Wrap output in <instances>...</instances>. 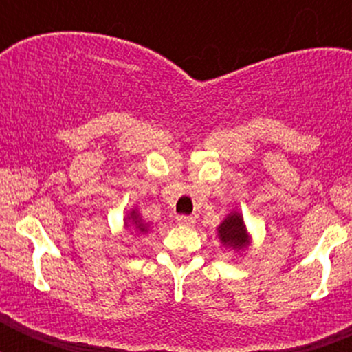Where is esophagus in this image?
I'll list each match as a JSON object with an SVG mask.
<instances>
[{
	"label": "esophagus",
	"mask_w": 352,
	"mask_h": 352,
	"mask_svg": "<svg viewBox=\"0 0 352 352\" xmlns=\"http://www.w3.org/2000/svg\"><path fill=\"white\" fill-rule=\"evenodd\" d=\"M178 223H179V226H185V227H194L195 226V219H194V217H186V214H179Z\"/></svg>",
	"instance_id": "1"
}]
</instances>
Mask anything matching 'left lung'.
Instances as JSON below:
<instances>
[{
	"label": "left lung",
	"mask_w": 352,
	"mask_h": 352,
	"mask_svg": "<svg viewBox=\"0 0 352 352\" xmlns=\"http://www.w3.org/2000/svg\"><path fill=\"white\" fill-rule=\"evenodd\" d=\"M217 236L222 247L231 250L236 257H241L250 248L252 236L247 229L243 214L232 210L217 227Z\"/></svg>",
	"instance_id": "obj_1"
}]
</instances>
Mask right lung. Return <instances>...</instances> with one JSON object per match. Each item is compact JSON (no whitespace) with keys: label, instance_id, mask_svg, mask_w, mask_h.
<instances>
[{"label":"right lung","instance_id":"add662e5","mask_svg":"<svg viewBox=\"0 0 352 352\" xmlns=\"http://www.w3.org/2000/svg\"><path fill=\"white\" fill-rule=\"evenodd\" d=\"M123 226H125V229H129V231L135 232V236L148 234L149 229H151L149 223L142 219L141 213H139V210L135 206H132L126 211L125 219H123Z\"/></svg>","mask_w":352,"mask_h":352}]
</instances>
